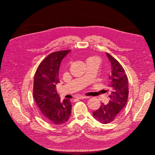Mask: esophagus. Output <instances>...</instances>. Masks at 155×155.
Returning a JSON list of instances; mask_svg holds the SVG:
<instances>
[{"label":"esophagus","mask_w":155,"mask_h":155,"mask_svg":"<svg viewBox=\"0 0 155 155\" xmlns=\"http://www.w3.org/2000/svg\"><path fill=\"white\" fill-rule=\"evenodd\" d=\"M78 99H80V100H82V99H85V98H89L88 97H86V96H83V95H81V96H79L77 97Z\"/></svg>","instance_id":"1"}]
</instances>
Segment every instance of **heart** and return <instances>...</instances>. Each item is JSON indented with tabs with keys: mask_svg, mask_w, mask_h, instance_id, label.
Instances as JSON below:
<instances>
[{
	"mask_svg": "<svg viewBox=\"0 0 155 155\" xmlns=\"http://www.w3.org/2000/svg\"><path fill=\"white\" fill-rule=\"evenodd\" d=\"M90 62H95V63H97V64H100V60L97 57H89L87 58V63H90Z\"/></svg>",
	"mask_w": 155,
	"mask_h": 155,
	"instance_id": "obj_1",
	"label": "heart"
}]
</instances>
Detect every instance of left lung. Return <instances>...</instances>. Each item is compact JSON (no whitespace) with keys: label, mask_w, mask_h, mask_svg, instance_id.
<instances>
[{"label":"left lung","mask_w":155,"mask_h":155,"mask_svg":"<svg viewBox=\"0 0 155 155\" xmlns=\"http://www.w3.org/2000/svg\"><path fill=\"white\" fill-rule=\"evenodd\" d=\"M106 54L110 61L112 69L107 85L110 100L107 104L101 103L98 109L93 112L95 119L103 124L112 122L119 115L127 103L129 90L128 81L124 69L111 55Z\"/></svg>","instance_id":"8db88e82"}]
</instances>
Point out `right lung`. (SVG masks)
I'll use <instances>...</instances> for the list:
<instances>
[{"label": "right lung", "instance_id": "right-lung-1", "mask_svg": "<svg viewBox=\"0 0 155 155\" xmlns=\"http://www.w3.org/2000/svg\"><path fill=\"white\" fill-rule=\"evenodd\" d=\"M70 50L52 52L38 66L34 77L33 95L43 118L54 125L64 124L71 115L69 99L60 101L56 90L61 61Z\"/></svg>", "mask_w": 155, "mask_h": 155}]
</instances>
